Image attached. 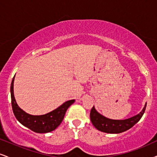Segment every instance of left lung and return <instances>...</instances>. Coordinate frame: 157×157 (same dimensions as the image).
<instances>
[{"instance_id":"obj_1","label":"left lung","mask_w":157,"mask_h":157,"mask_svg":"<svg viewBox=\"0 0 157 157\" xmlns=\"http://www.w3.org/2000/svg\"><path fill=\"white\" fill-rule=\"evenodd\" d=\"M146 108V102L142 111L137 115L127 119L117 120L108 119L104 117L97 111L94 106H93L90 112V119L94 127L99 131L110 134H118L128 130L138 122L144 115Z\"/></svg>"}]
</instances>
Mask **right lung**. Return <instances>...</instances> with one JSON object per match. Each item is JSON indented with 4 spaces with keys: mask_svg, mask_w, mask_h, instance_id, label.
Wrapping results in <instances>:
<instances>
[{
    "mask_svg": "<svg viewBox=\"0 0 157 157\" xmlns=\"http://www.w3.org/2000/svg\"><path fill=\"white\" fill-rule=\"evenodd\" d=\"M14 77L15 75L13 76L11 84V105L13 114L19 122L37 133H47L55 130L63 121L67 109L75 102V100L66 101L55 110L44 115H30L21 109L17 105L13 94Z\"/></svg>",
    "mask_w": 157,
    "mask_h": 157,
    "instance_id": "obj_1",
    "label": "right lung"
}]
</instances>
